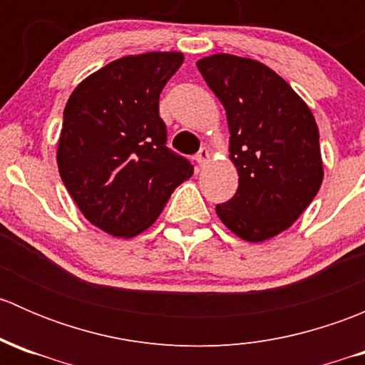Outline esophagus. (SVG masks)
<instances>
[{"instance_id": "1", "label": "esophagus", "mask_w": 365, "mask_h": 365, "mask_svg": "<svg viewBox=\"0 0 365 365\" xmlns=\"http://www.w3.org/2000/svg\"><path fill=\"white\" fill-rule=\"evenodd\" d=\"M194 159H196L197 164H200V165H203L205 162L210 159V152H208V150H206V148H201L200 152L196 153V157H194Z\"/></svg>"}]
</instances>
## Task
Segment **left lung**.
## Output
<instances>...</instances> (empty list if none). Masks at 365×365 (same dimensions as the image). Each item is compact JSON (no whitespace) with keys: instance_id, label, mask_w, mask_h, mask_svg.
I'll list each match as a JSON object with an SVG mask.
<instances>
[{"instance_id":"1","label":"left lung","mask_w":365,"mask_h":365,"mask_svg":"<svg viewBox=\"0 0 365 365\" xmlns=\"http://www.w3.org/2000/svg\"><path fill=\"white\" fill-rule=\"evenodd\" d=\"M226 109L238 189L217 215L247 242L288 230L323 180L319 132L293 88L259 61L213 54L196 63Z\"/></svg>"}]
</instances>
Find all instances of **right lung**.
<instances>
[{
  "instance_id": "1",
  "label": "right lung",
  "mask_w": 365,
  "mask_h": 365,
  "mask_svg": "<svg viewBox=\"0 0 365 365\" xmlns=\"http://www.w3.org/2000/svg\"><path fill=\"white\" fill-rule=\"evenodd\" d=\"M182 53L125 56L91 73L70 95L58 169L83 215L113 237L152 226L173 190L194 173L168 148L159 97Z\"/></svg>"
}]
</instances>
